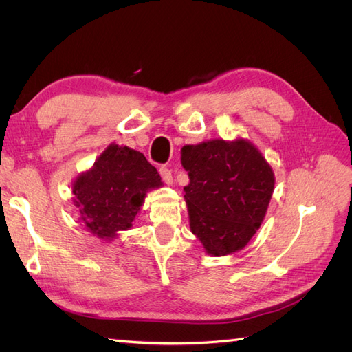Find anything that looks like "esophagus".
I'll list each match as a JSON object with an SVG mask.
<instances>
[{"label": "esophagus", "instance_id": "esophagus-1", "mask_svg": "<svg viewBox=\"0 0 352 352\" xmlns=\"http://www.w3.org/2000/svg\"><path fill=\"white\" fill-rule=\"evenodd\" d=\"M160 175H162V177H163V180H164L166 184H168V185H172V184H173L172 170H170L168 167H166V166H162V167H160Z\"/></svg>", "mask_w": 352, "mask_h": 352}]
</instances>
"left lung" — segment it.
<instances>
[{"label":"left lung","instance_id":"1","mask_svg":"<svg viewBox=\"0 0 352 352\" xmlns=\"http://www.w3.org/2000/svg\"><path fill=\"white\" fill-rule=\"evenodd\" d=\"M190 232L211 255L242 250L261 226L274 173L250 141L211 140L182 148Z\"/></svg>","mask_w":352,"mask_h":352}]
</instances>
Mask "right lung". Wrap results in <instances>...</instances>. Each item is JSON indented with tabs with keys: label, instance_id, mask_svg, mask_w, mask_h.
I'll list each match as a JSON object with an SVG mask.
<instances>
[{
	"label": "right lung",
	"instance_id": "obj_1",
	"mask_svg": "<svg viewBox=\"0 0 352 352\" xmlns=\"http://www.w3.org/2000/svg\"><path fill=\"white\" fill-rule=\"evenodd\" d=\"M160 185L162 177L142 153L111 144L92 168L74 179L73 202L88 232L113 241L120 230L132 228L146 192Z\"/></svg>",
	"mask_w": 352,
	"mask_h": 352
}]
</instances>
